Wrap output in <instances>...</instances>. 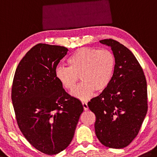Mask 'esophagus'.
I'll list each match as a JSON object with an SVG mask.
<instances>
[{
    "instance_id": "34e87169",
    "label": "esophagus",
    "mask_w": 157,
    "mask_h": 157,
    "mask_svg": "<svg viewBox=\"0 0 157 157\" xmlns=\"http://www.w3.org/2000/svg\"><path fill=\"white\" fill-rule=\"evenodd\" d=\"M82 105H83V108H84V110H88V105H87V103H86V102H82Z\"/></svg>"
}]
</instances>
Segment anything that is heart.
Instances as JSON below:
<instances>
[{
    "instance_id": "obj_1",
    "label": "heart",
    "mask_w": 157,
    "mask_h": 157,
    "mask_svg": "<svg viewBox=\"0 0 157 157\" xmlns=\"http://www.w3.org/2000/svg\"><path fill=\"white\" fill-rule=\"evenodd\" d=\"M67 62L69 67H56L55 76L64 88L71 90L80 75L82 82L71 92L75 98L86 101L96 90L103 91L110 85L115 67V58L108 49L81 47L72 54Z\"/></svg>"
}]
</instances>
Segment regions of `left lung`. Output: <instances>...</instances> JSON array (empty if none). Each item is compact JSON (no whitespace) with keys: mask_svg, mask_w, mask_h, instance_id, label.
<instances>
[{"mask_svg":"<svg viewBox=\"0 0 157 157\" xmlns=\"http://www.w3.org/2000/svg\"><path fill=\"white\" fill-rule=\"evenodd\" d=\"M100 43L111 47L115 58L112 81L105 90L88 103L96 115L95 132L103 145L121 149L138 135L147 112V82L135 56L113 39Z\"/></svg>","mask_w":157,"mask_h":157,"instance_id":"1","label":"left lung"}]
</instances>
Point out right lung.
I'll use <instances>...</instances> for the list:
<instances>
[{"mask_svg": "<svg viewBox=\"0 0 157 157\" xmlns=\"http://www.w3.org/2000/svg\"><path fill=\"white\" fill-rule=\"evenodd\" d=\"M68 51L65 47L36 44L19 62L12 82L11 97L19 128L31 145L48 155L70 145L84 110L55 76L56 66Z\"/></svg>", "mask_w": 157, "mask_h": 157, "instance_id": "1", "label": "right lung"}]
</instances>
